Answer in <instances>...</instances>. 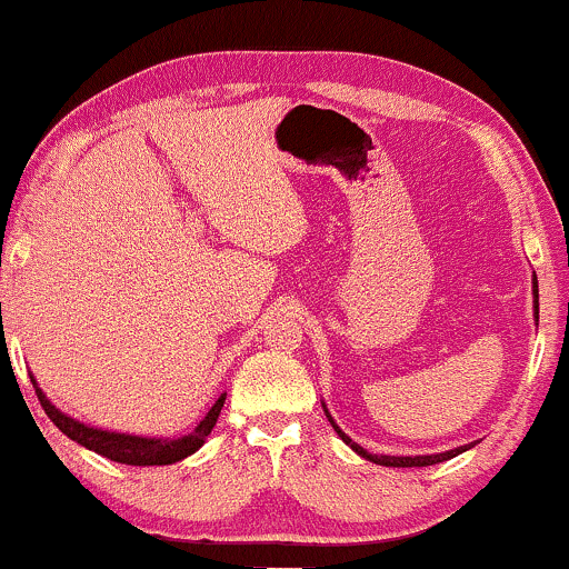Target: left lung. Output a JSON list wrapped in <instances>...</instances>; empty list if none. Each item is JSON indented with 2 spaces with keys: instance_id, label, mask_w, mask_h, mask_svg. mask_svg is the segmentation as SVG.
<instances>
[{
  "instance_id": "obj_1",
  "label": "left lung",
  "mask_w": 569,
  "mask_h": 569,
  "mask_svg": "<svg viewBox=\"0 0 569 569\" xmlns=\"http://www.w3.org/2000/svg\"><path fill=\"white\" fill-rule=\"evenodd\" d=\"M532 297H535V321H538V318H540V302H538V278H532ZM321 408H323V413H327L329 423H332V427H335L337 437H340V440L346 442V446H351V451L359 453L361 459L372 461V465H383V467H429V465H440V461H446V459H453V457H459V453L470 451V448L476 446V442H478V440H476V442H470V446H459V448H451V451H442V453H423V457H386V453H370V451H367V448H361L359 442H353L351 437H348L346 432H342L340 427H337V423H335V418H332V413H329L327 402H321Z\"/></svg>"
}]
</instances>
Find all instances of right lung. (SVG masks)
Here are the masks:
<instances>
[{
  "instance_id": "add662e5",
  "label": "right lung",
  "mask_w": 569,
  "mask_h": 569,
  "mask_svg": "<svg viewBox=\"0 0 569 569\" xmlns=\"http://www.w3.org/2000/svg\"><path fill=\"white\" fill-rule=\"evenodd\" d=\"M31 383H34L37 399H40L42 410H46L48 418L61 429L70 440L78 442V446L89 448V451L99 453V457L118 461V465H134V467H153V465H174V461L191 457L199 448L204 446L208 435L213 432L218 416H221L223 399L221 395L213 402V408L204 413L202 421L193 427V432L183 437H146V435H129V432H112V429L91 427V423L78 421L64 410H59L51 399L46 397V391L37 386L34 376H31Z\"/></svg>"
}]
</instances>
